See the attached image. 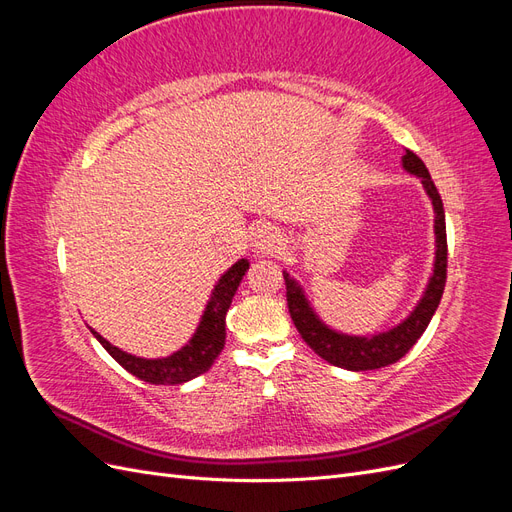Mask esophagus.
Instances as JSON below:
<instances>
[{"mask_svg":"<svg viewBox=\"0 0 512 512\" xmlns=\"http://www.w3.org/2000/svg\"><path fill=\"white\" fill-rule=\"evenodd\" d=\"M282 245H284V239L273 226L262 224L254 230V250L258 254H273L277 250H282Z\"/></svg>","mask_w":512,"mask_h":512,"instance_id":"obj_1","label":"esophagus"}]
</instances>
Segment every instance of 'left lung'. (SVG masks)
<instances>
[{
	"instance_id": "1",
	"label": "left lung",
	"mask_w": 512,
	"mask_h": 512,
	"mask_svg": "<svg viewBox=\"0 0 512 512\" xmlns=\"http://www.w3.org/2000/svg\"><path fill=\"white\" fill-rule=\"evenodd\" d=\"M401 164L408 170V173L416 175L421 179L427 196L431 198L433 213H436V220H433V230H436V262H433V273L429 277V284L423 292L421 301L416 303L412 314L401 320L397 327L378 333V335H346L337 333L331 327L324 324L318 314L305 299L303 288L292 280L290 273L284 271L286 280V301H288V312L294 322V327L305 339V344L312 348L324 361L344 367L350 371H367V369H380L386 365L397 363L401 356H404L421 337L427 329L429 320L436 314L440 305L444 284H446V222H444V207L442 198L436 190V183H433L427 166L423 160L406 149Z\"/></svg>"
}]
</instances>
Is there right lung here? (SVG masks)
I'll return each mask as SVG.
<instances>
[{"label":"right lung","instance_id":"obj_1","mask_svg":"<svg viewBox=\"0 0 512 512\" xmlns=\"http://www.w3.org/2000/svg\"><path fill=\"white\" fill-rule=\"evenodd\" d=\"M247 269H250V262L241 258L220 277L190 342L170 356H164V359H143V356L128 354L113 346L111 342H106L98 331L91 327L89 329L104 346V350L111 354L123 369L130 371L132 376L141 378L149 384H183L200 374H205L213 365V361L218 359V354L224 350L226 312Z\"/></svg>","mask_w":512,"mask_h":512}]
</instances>
